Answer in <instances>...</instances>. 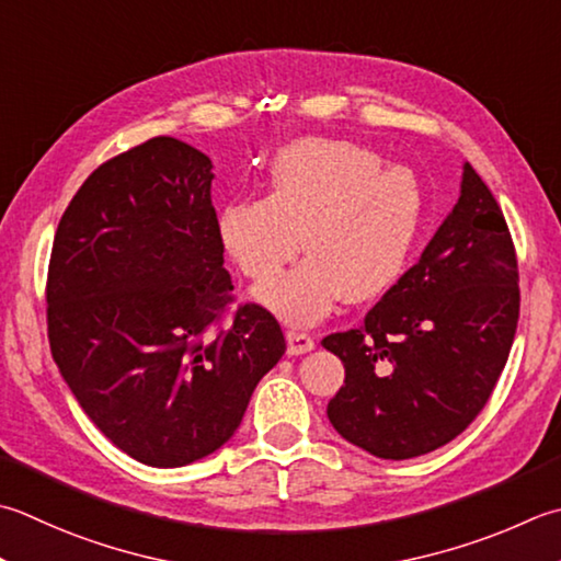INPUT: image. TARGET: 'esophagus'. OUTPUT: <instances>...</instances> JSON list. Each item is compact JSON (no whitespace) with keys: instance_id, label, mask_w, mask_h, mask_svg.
<instances>
[{"instance_id":"esophagus-1","label":"esophagus","mask_w":561,"mask_h":561,"mask_svg":"<svg viewBox=\"0 0 561 561\" xmlns=\"http://www.w3.org/2000/svg\"><path fill=\"white\" fill-rule=\"evenodd\" d=\"M313 345H316V337L309 331H304V328L291 325L289 331H287V350H289V355L311 353Z\"/></svg>"}]
</instances>
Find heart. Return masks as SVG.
I'll use <instances>...</instances> for the list:
<instances>
[{"mask_svg": "<svg viewBox=\"0 0 561 561\" xmlns=\"http://www.w3.org/2000/svg\"><path fill=\"white\" fill-rule=\"evenodd\" d=\"M423 218L413 170L383 164L347 140L304 138L282 148L267 194L228 202L216 218L218 243L250 279H268L298 251L299 266L257 287L270 311L311 323L347 296L359 304L387 291L405 267Z\"/></svg>", "mask_w": 561, "mask_h": 561, "instance_id": "obj_1", "label": "heart"}]
</instances>
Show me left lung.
Returning a JSON list of instances; mask_svg holds the SVG:
<instances>
[{"instance_id": "8db88e82", "label": "left lung", "mask_w": 561, "mask_h": 561, "mask_svg": "<svg viewBox=\"0 0 561 561\" xmlns=\"http://www.w3.org/2000/svg\"><path fill=\"white\" fill-rule=\"evenodd\" d=\"M518 311V260L506 218L465 162L459 199L421 260L365 325L323 337L345 365L328 421L381 459L421 457L455 440L506 367Z\"/></svg>"}]
</instances>
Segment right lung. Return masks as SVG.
<instances>
[{"label":"right lung","mask_w":561,"mask_h":561,"mask_svg":"<svg viewBox=\"0 0 561 561\" xmlns=\"http://www.w3.org/2000/svg\"><path fill=\"white\" fill-rule=\"evenodd\" d=\"M211 168L178 138H150L99 164L53 240L55 365L99 431L148 467L192 465L228 443L287 350L257 304L224 328L233 282Z\"/></svg>","instance_id":"1"}]
</instances>
